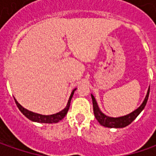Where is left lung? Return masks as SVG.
<instances>
[{
  "label": "left lung",
  "instance_id": "obj_1",
  "mask_svg": "<svg viewBox=\"0 0 156 156\" xmlns=\"http://www.w3.org/2000/svg\"><path fill=\"white\" fill-rule=\"evenodd\" d=\"M148 95H149V88L147 90V95L145 97V99L143 101V102L141 105L135 111H133L132 113H130L127 115L121 117H109L107 116L104 115L101 111L100 110L98 104L95 101V98L94 97L93 94H91L92 97V101H93V108H94V116L96 118V120L99 122V123L101 126H104L107 128H115V129H119V128H124L126 126L129 125L135 120L136 117L140 115L141 111L143 110V108H145V106L147 104V99H148Z\"/></svg>",
  "mask_w": 156,
  "mask_h": 156
}]
</instances>
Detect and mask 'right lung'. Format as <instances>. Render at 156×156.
<instances>
[{
	"label": "right lung",
	"instance_id": "obj_1",
	"mask_svg": "<svg viewBox=\"0 0 156 156\" xmlns=\"http://www.w3.org/2000/svg\"><path fill=\"white\" fill-rule=\"evenodd\" d=\"M75 89H74L72 91L71 94H70V97H69V101H68V104L66 106V108L62 111H60L59 113L54 114V115H40V114H37V113H34V112L27 110L26 108H24L21 104H19L16 100L15 99V101L20 111L25 116L27 117V119H29L30 121L41 123H56L58 122H60L61 120H62L63 118L66 116V115H67V113H68V111L69 109V107H70V101H71V99L73 97V94L75 93Z\"/></svg>",
	"mask_w": 156,
	"mask_h": 156
}]
</instances>
